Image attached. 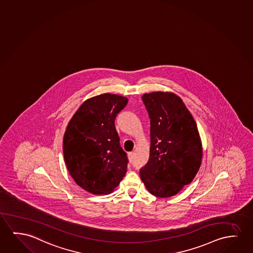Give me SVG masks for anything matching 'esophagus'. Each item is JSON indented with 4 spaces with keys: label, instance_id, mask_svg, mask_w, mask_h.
<instances>
[{
    "label": "esophagus",
    "instance_id": "obj_1",
    "mask_svg": "<svg viewBox=\"0 0 253 253\" xmlns=\"http://www.w3.org/2000/svg\"><path fill=\"white\" fill-rule=\"evenodd\" d=\"M128 160L129 162L131 163L133 161V159H134V152H129L128 154Z\"/></svg>",
    "mask_w": 253,
    "mask_h": 253
}]
</instances>
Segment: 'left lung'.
<instances>
[{
    "label": "left lung",
    "mask_w": 253,
    "mask_h": 253,
    "mask_svg": "<svg viewBox=\"0 0 253 253\" xmlns=\"http://www.w3.org/2000/svg\"><path fill=\"white\" fill-rule=\"evenodd\" d=\"M142 99L150 119V149L140 176L150 194L172 197L192 182L201 165L197 124L174 93L152 92Z\"/></svg>",
    "instance_id": "1"
}]
</instances>
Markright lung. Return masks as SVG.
Here are the masks:
<instances>
[{
    "instance_id": "right-lung-1",
    "label": "right lung",
    "mask_w": 253,
    "mask_h": 253,
    "mask_svg": "<svg viewBox=\"0 0 253 253\" xmlns=\"http://www.w3.org/2000/svg\"><path fill=\"white\" fill-rule=\"evenodd\" d=\"M128 103L125 96L102 94L86 100L63 136V156L71 176L92 194H109L127 171L128 158L119 143L115 119Z\"/></svg>"
}]
</instances>
